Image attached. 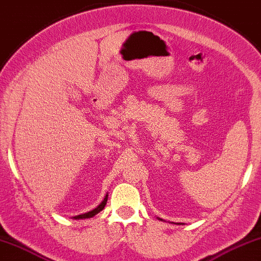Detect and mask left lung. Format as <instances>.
<instances>
[{"mask_svg":"<svg viewBox=\"0 0 261 261\" xmlns=\"http://www.w3.org/2000/svg\"><path fill=\"white\" fill-rule=\"evenodd\" d=\"M159 218V217H158ZM159 220H161V218H159ZM161 221H163V220H161Z\"/></svg>","mask_w":261,"mask_h":261,"instance_id":"left-lung-1","label":"left lung"}]
</instances>
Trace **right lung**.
<instances>
[{"label": "right lung", "mask_w": 261, "mask_h": 261, "mask_svg": "<svg viewBox=\"0 0 261 261\" xmlns=\"http://www.w3.org/2000/svg\"><path fill=\"white\" fill-rule=\"evenodd\" d=\"M107 201H108V195H106L105 200H103L100 204H98L96 208L90 210L88 213H85V214H81V215H77V216H74L73 218L74 220H84V218H90V217H94L95 215L98 214L100 212H102L103 208H105L106 204H107Z\"/></svg>", "instance_id": "obj_1"}]
</instances>
